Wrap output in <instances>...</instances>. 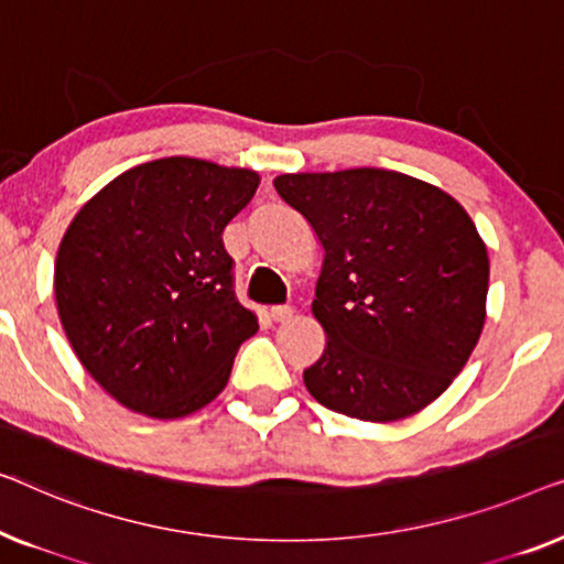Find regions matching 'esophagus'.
Returning <instances> with one entry per match:
<instances>
[{
	"mask_svg": "<svg viewBox=\"0 0 564 564\" xmlns=\"http://www.w3.org/2000/svg\"><path fill=\"white\" fill-rule=\"evenodd\" d=\"M293 316V306H273L271 308V319L273 322H289Z\"/></svg>",
	"mask_w": 564,
	"mask_h": 564,
	"instance_id": "1",
	"label": "esophagus"
}]
</instances>
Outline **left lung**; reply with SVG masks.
<instances>
[{
  "label": "left lung",
  "instance_id": "8db88e82",
  "mask_svg": "<svg viewBox=\"0 0 564 564\" xmlns=\"http://www.w3.org/2000/svg\"><path fill=\"white\" fill-rule=\"evenodd\" d=\"M281 199L324 260L312 301L322 358L304 386L322 406L388 424L437 401L486 324L490 260L465 206L386 169L283 173Z\"/></svg>",
  "mask_w": 564,
  "mask_h": 564
}]
</instances>
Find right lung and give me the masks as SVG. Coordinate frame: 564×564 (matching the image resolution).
<instances>
[{"label":"right lung","mask_w":564,"mask_h":564,"mask_svg":"<svg viewBox=\"0 0 564 564\" xmlns=\"http://www.w3.org/2000/svg\"><path fill=\"white\" fill-rule=\"evenodd\" d=\"M260 176L171 155L120 173L86 202L55 256V306L86 372L150 419H184L225 391L258 332L237 304L221 232Z\"/></svg>","instance_id":"obj_1"}]
</instances>
